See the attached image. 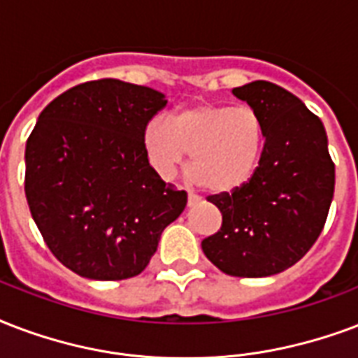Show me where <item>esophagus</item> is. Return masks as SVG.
Segmentation results:
<instances>
[{
    "mask_svg": "<svg viewBox=\"0 0 358 358\" xmlns=\"http://www.w3.org/2000/svg\"><path fill=\"white\" fill-rule=\"evenodd\" d=\"M197 203H201V197L195 195V193H187V204L193 206V204H197Z\"/></svg>",
    "mask_w": 358,
    "mask_h": 358,
    "instance_id": "34e87169",
    "label": "esophagus"
}]
</instances>
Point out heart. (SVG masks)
Listing matches in <instances>:
<instances>
[{
  "label": "heart",
  "mask_w": 358,
  "mask_h": 358,
  "mask_svg": "<svg viewBox=\"0 0 358 358\" xmlns=\"http://www.w3.org/2000/svg\"><path fill=\"white\" fill-rule=\"evenodd\" d=\"M152 167L171 178L189 152L193 178L214 193L234 191L257 169L264 127L250 106L195 103L171 118L152 120L143 135Z\"/></svg>",
  "instance_id": "b5f03b06"
}]
</instances>
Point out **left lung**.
I'll list each match as a JSON object with an SVG mask.
<instances>
[{
  "label": "left lung",
  "mask_w": 358,
  "mask_h": 358,
  "mask_svg": "<svg viewBox=\"0 0 358 358\" xmlns=\"http://www.w3.org/2000/svg\"><path fill=\"white\" fill-rule=\"evenodd\" d=\"M233 95L259 114L264 146L252 178L233 193L208 197L223 223L203 240V252L229 276H274L299 263L323 231L334 163L323 122L296 95L266 80Z\"/></svg>",
  "instance_id": "8db88e82"
}]
</instances>
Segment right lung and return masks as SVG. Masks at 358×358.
<instances>
[{"label":"right lung","instance_id":"add662e5","mask_svg":"<svg viewBox=\"0 0 358 358\" xmlns=\"http://www.w3.org/2000/svg\"><path fill=\"white\" fill-rule=\"evenodd\" d=\"M165 95L116 78L67 90L45 106L26 144V199L59 263L101 282L148 266L187 193L150 165L143 135Z\"/></svg>","mask_w":358,"mask_h":358}]
</instances>
